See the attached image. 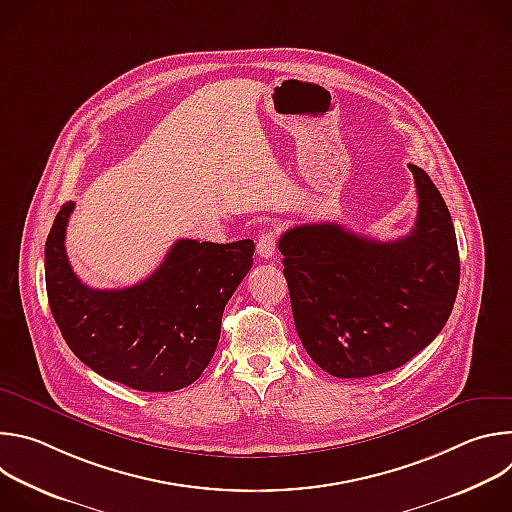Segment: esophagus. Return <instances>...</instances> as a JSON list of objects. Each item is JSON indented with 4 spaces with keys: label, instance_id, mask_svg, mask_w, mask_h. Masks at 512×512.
I'll use <instances>...</instances> for the list:
<instances>
[{
    "label": "esophagus",
    "instance_id": "34e87169",
    "mask_svg": "<svg viewBox=\"0 0 512 512\" xmlns=\"http://www.w3.org/2000/svg\"><path fill=\"white\" fill-rule=\"evenodd\" d=\"M275 249H277V231L275 229L263 231L257 241V255L261 259H269L275 255Z\"/></svg>",
    "mask_w": 512,
    "mask_h": 512
}]
</instances>
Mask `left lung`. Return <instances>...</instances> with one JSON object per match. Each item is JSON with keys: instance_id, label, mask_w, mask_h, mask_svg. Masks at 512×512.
<instances>
[{"instance_id": "left-lung-1", "label": "left lung", "mask_w": 512, "mask_h": 512, "mask_svg": "<svg viewBox=\"0 0 512 512\" xmlns=\"http://www.w3.org/2000/svg\"><path fill=\"white\" fill-rule=\"evenodd\" d=\"M409 170L419 198L409 235L385 243L316 223L279 239L298 336L332 377L401 367L452 314L460 283L452 216L431 178L413 164Z\"/></svg>"}]
</instances>
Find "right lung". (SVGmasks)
<instances>
[{
  "mask_svg": "<svg viewBox=\"0 0 512 512\" xmlns=\"http://www.w3.org/2000/svg\"><path fill=\"white\" fill-rule=\"evenodd\" d=\"M72 210L75 202L60 208L44 249L48 304L68 348L97 375L137 391L192 385L216 350L227 302L253 265V241L180 239L148 279L93 289L66 257Z\"/></svg>",
  "mask_w": 512,
  "mask_h": 512,
  "instance_id": "add662e5",
  "label": "right lung"
}]
</instances>
